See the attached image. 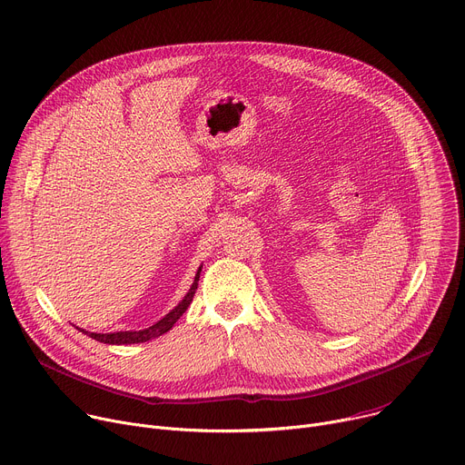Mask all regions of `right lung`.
<instances>
[{
    "instance_id": "obj_1",
    "label": "right lung",
    "mask_w": 465,
    "mask_h": 465,
    "mask_svg": "<svg viewBox=\"0 0 465 465\" xmlns=\"http://www.w3.org/2000/svg\"><path fill=\"white\" fill-rule=\"evenodd\" d=\"M201 272H203V264L198 267L196 274H194V282L189 289V292L183 296V300L171 311L167 312L162 320H158L154 325L147 327V329H142V331H117V333H90V331L83 329V327H77L74 325L77 331H81V333L88 335L90 339L97 341V342H103V344H140V342H149L163 333H167L169 329H173V325L178 322V318L185 312V309L189 307V303L193 302V296L196 292V287H198V278H201Z\"/></svg>"
}]
</instances>
